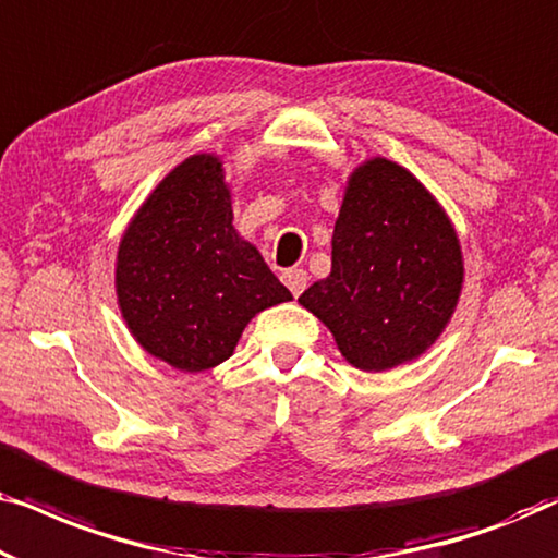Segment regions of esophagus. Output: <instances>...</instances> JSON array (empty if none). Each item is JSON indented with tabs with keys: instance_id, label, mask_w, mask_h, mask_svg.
<instances>
[{
	"instance_id": "34e87169",
	"label": "esophagus",
	"mask_w": 558,
	"mask_h": 558,
	"mask_svg": "<svg viewBox=\"0 0 558 558\" xmlns=\"http://www.w3.org/2000/svg\"><path fill=\"white\" fill-rule=\"evenodd\" d=\"M281 281H284L289 292H292L294 296H300L304 292V287H307V271L304 269H287L284 274H281Z\"/></svg>"
}]
</instances>
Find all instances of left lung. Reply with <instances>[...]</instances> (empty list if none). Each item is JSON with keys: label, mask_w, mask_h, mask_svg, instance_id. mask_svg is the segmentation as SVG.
I'll return each instance as SVG.
<instances>
[{"label": "left lung", "mask_w": 558, "mask_h": 558, "mask_svg": "<svg viewBox=\"0 0 558 558\" xmlns=\"http://www.w3.org/2000/svg\"><path fill=\"white\" fill-rule=\"evenodd\" d=\"M464 284L460 235L407 167L371 157L348 174L332 231V269L300 304L357 371L424 355L452 319Z\"/></svg>", "instance_id": "obj_1"}]
</instances>
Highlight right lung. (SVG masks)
I'll return each mask as SVG.
<instances>
[{
	"label": "right lung",
	"instance_id": "1",
	"mask_svg": "<svg viewBox=\"0 0 558 558\" xmlns=\"http://www.w3.org/2000/svg\"><path fill=\"white\" fill-rule=\"evenodd\" d=\"M231 203L223 159L201 151L165 174L119 241L121 317L149 355L182 373L228 361L258 312L292 300L235 231Z\"/></svg>",
	"mask_w": 558,
	"mask_h": 558
}]
</instances>
